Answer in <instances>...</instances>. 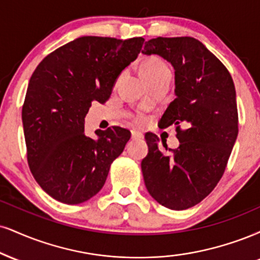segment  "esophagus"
I'll use <instances>...</instances> for the list:
<instances>
[{
    "mask_svg": "<svg viewBox=\"0 0 260 260\" xmlns=\"http://www.w3.org/2000/svg\"><path fill=\"white\" fill-rule=\"evenodd\" d=\"M131 134H132V139H142L143 138V133L139 132V131L132 129L131 131Z\"/></svg>",
    "mask_w": 260,
    "mask_h": 260,
    "instance_id": "1",
    "label": "esophagus"
}]
</instances>
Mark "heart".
I'll return each instance as SVG.
<instances>
[{"instance_id": "obj_1", "label": "heart", "mask_w": 260, "mask_h": 260, "mask_svg": "<svg viewBox=\"0 0 260 260\" xmlns=\"http://www.w3.org/2000/svg\"><path fill=\"white\" fill-rule=\"evenodd\" d=\"M170 71V68L166 62L160 59L156 55H150V57H146L143 59L142 62H140V74L146 81H151L155 77H157L158 75L167 73ZM136 121L139 122V123H143L145 121V117L142 116V115H138L136 117Z\"/></svg>"}]
</instances>
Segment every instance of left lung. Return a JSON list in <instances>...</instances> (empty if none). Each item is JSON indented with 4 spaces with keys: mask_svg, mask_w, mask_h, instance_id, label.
<instances>
[{
    "mask_svg": "<svg viewBox=\"0 0 260 260\" xmlns=\"http://www.w3.org/2000/svg\"><path fill=\"white\" fill-rule=\"evenodd\" d=\"M142 53L161 55L176 70L177 98L160 124H174L180 143L164 155L157 136L145 134L144 183L160 205L181 211L207 198L223 177L239 133L235 86L223 62L193 37H156Z\"/></svg>",
    "mask_w": 260,
    "mask_h": 260,
    "instance_id": "8db88e82",
    "label": "left lung"
}]
</instances>
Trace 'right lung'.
Returning <instances> with one entry per match:
<instances>
[{
  "label": "right lung",
  "mask_w": 260,
  "mask_h": 260,
  "mask_svg": "<svg viewBox=\"0 0 260 260\" xmlns=\"http://www.w3.org/2000/svg\"><path fill=\"white\" fill-rule=\"evenodd\" d=\"M143 37L83 36L49 53L37 65L21 110L27 164L53 199L79 205L104 186L112 161L131 138L112 126L84 134L93 100L104 103L124 68L138 57Z\"/></svg>",
  "instance_id": "obj_1"
}]
</instances>
